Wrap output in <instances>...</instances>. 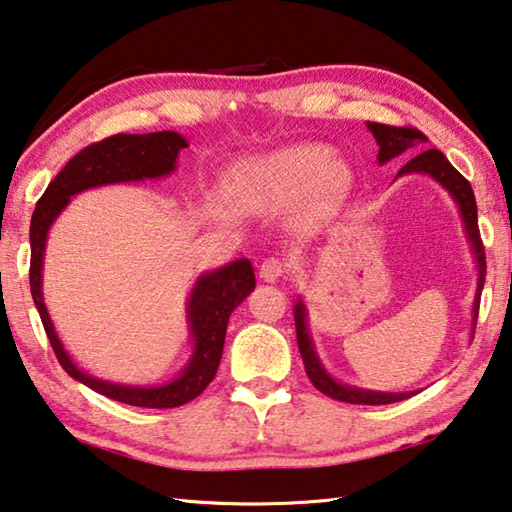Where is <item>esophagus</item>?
<instances>
[{
	"mask_svg": "<svg viewBox=\"0 0 512 512\" xmlns=\"http://www.w3.org/2000/svg\"><path fill=\"white\" fill-rule=\"evenodd\" d=\"M282 275H284V264L277 257H268L264 259L262 266H259V277H262L264 282H277Z\"/></svg>",
	"mask_w": 512,
	"mask_h": 512,
	"instance_id": "1",
	"label": "esophagus"
}]
</instances>
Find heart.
I'll use <instances>...</instances> for the list:
<instances>
[{
  "label": "heart",
  "instance_id": "obj_1",
  "mask_svg": "<svg viewBox=\"0 0 512 512\" xmlns=\"http://www.w3.org/2000/svg\"><path fill=\"white\" fill-rule=\"evenodd\" d=\"M352 171L327 144H291L241 162L232 173V196L248 210H275L307 194L314 210H325L348 194Z\"/></svg>",
  "mask_w": 512,
  "mask_h": 512
}]
</instances>
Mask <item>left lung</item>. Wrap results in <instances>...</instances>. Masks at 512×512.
<instances>
[{
    "label": "left lung",
    "instance_id": "left-lung-1",
    "mask_svg": "<svg viewBox=\"0 0 512 512\" xmlns=\"http://www.w3.org/2000/svg\"><path fill=\"white\" fill-rule=\"evenodd\" d=\"M368 131L375 137V142L379 146L377 153V162L386 164L393 158L409 151H418L422 144H427V137H424L420 131L415 128H395V126H386V124H375V121H366ZM409 173H420V176H429L433 183H438L449 194V198L456 203L458 207V216H461L463 230H465V239L470 244V253L474 257V266H476V291H474V302H472V318H470V339L474 334V323L476 316H479V300H481V291H483V282H485V253H483V244H481V235H479V221H476V201H474V192L467 180L458 173L449 160L438 149H427L420 151L418 155L404 164V167L397 171L395 180L400 176H409ZM293 318H296V334H298V348L302 354V361H305V370L307 377L311 379L320 393H325L332 397V400L339 402H348V404H393V402H402L406 397L415 395L418 391H409V393H386V391H370V388H359V386H350L343 384V381L336 379L332 372L325 368L323 359L316 352V343L314 336H311L309 329V311L302 296L296 298V305H293Z\"/></svg>",
    "mask_w": 512,
    "mask_h": 512
}]
</instances>
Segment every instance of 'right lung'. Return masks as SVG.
<instances>
[{"label":"right lung","instance_id":"add662e5","mask_svg":"<svg viewBox=\"0 0 512 512\" xmlns=\"http://www.w3.org/2000/svg\"><path fill=\"white\" fill-rule=\"evenodd\" d=\"M187 146V137L176 131H160L149 135H112L108 140L90 144L88 149L76 153L58 171V176L51 180L36 205V212L31 216V296L33 302H36V309L60 366L65 368L69 377L81 381L83 386L92 388V391L106 395L110 400L131 406H144V409H176V406L192 402L194 397L205 391L221 363L230 314L255 289L253 264L246 257H241L196 277L185 302V320L192 352H189L187 363L180 368L176 377L158 381V384H121V381L90 375L65 350L45 305V293H42L45 250L51 225L67 210L74 196L106 185L144 183V180L167 178L176 171L178 155Z\"/></svg>","mask_w":512,"mask_h":512}]
</instances>
